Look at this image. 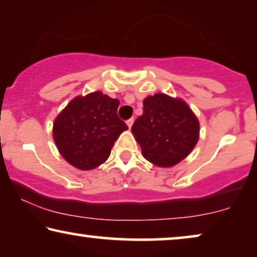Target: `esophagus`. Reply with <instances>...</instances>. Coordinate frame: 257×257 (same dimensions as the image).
Masks as SVG:
<instances>
[{"mask_svg":"<svg viewBox=\"0 0 257 257\" xmlns=\"http://www.w3.org/2000/svg\"><path fill=\"white\" fill-rule=\"evenodd\" d=\"M133 123H134V118H129V120L127 121V125H128V128H129V129L132 128Z\"/></svg>","mask_w":257,"mask_h":257,"instance_id":"obj_1","label":"esophagus"}]
</instances>
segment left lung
Listing matches in <instances>:
<instances>
[{"label":"left lung","instance_id":"left-lung-1","mask_svg":"<svg viewBox=\"0 0 257 257\" xmlns=\"http://www.w3.org/2000/svg\"><path fill=\"white\" fill-rule=\"evenodd\" d=\"M199 132V121L189 104L164 93L143 100V114L132 127L143 157L160 168H171L189 156Z\"/></svg>","mask_w":257,"mask_h":257}]
</instances>
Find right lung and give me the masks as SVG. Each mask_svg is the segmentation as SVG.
I'll return each instance as SVG.
<instances>
[{"instance_id":"1","label":"right lung","mask_w":257,"mask_h":257,"mask_svg":"<svg viewBox=\"0 0 257 257\" xmlns=\"http://www.w3.org/2000/svg\"><path fill=\"white\" fill-rule=\"evenodd\" d=\"M120 101L96 91L75 96L53 122V140L67 163L82 171L104 163L128 127L117 116Z\"/></svg>"}]
</instances>
